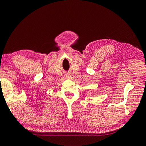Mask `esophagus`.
I'll list each match as a JSON object with an SVG mask.
<instances>
[{"mask_svg":"<svg viewBox=\"0 0 146 146\" xmlns=\"http://www.w3.org/2000/svg\"><path fill=\"white\" fill-rule=\"evenodd\" d=\"M73 75H72V74H69V75H66V78H70V79H72L73 78Z\"/></svg>","mask_w":146,"mask_h":146,"instance_id":"34e87169","label":"esophagus"}]
</instances>
